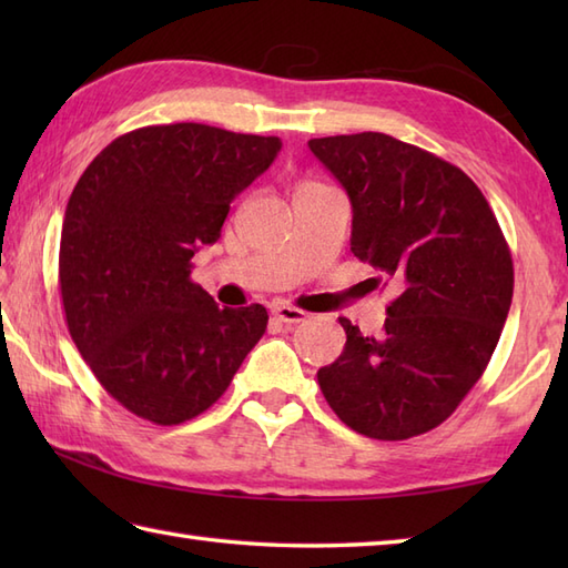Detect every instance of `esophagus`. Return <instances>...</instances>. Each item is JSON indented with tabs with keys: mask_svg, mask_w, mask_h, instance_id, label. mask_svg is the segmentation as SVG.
I'll return each mask as SVG.
<instances>
[{
	"mask_svg": "<svg viewBox=\"0 0 568 568\" xmlns=\"http://www.w3.org/2000/svg\"><path fill=\"white\" fill-rule=\"evenodd\" d=\"M273 317L277 322H285V324H297V322L307 320V312L291 307V305H277V307H273Z\"/></svg>",
	"mask_w": 568,
	"mask_h": 568,
	"instance_id": "obj_1",
	"label": "esophagus"
}]
</instances>
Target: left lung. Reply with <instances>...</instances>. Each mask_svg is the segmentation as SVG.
<instances>
[{"label": "left lung", "mask_w": 568, "mask_h": 568, "mask_svg": "<svg viewBox=\"0 0 568 568\" xmlns=\"http://www.w3.org/2000/svg\"><path fill=\"white\" fill-rule=\"evenodd\" d=\"M352 202V251L403 293L383 336L342 317L346 346L317 371L346 427L409 439L449 417L496 352L513 303V258L484 192L462 168L378 131L312 139Z\"/></svg>", "instance_id": "obj_1"}]
</instances>
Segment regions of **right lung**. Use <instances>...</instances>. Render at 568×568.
<instances>
[{"instance_id": "right-lung-1", "label": "right lung", "mask_w": 568, "mask_h": 568, "mask_svg": "<svg viewBox=\"0 0 568 568\" xmlns=\"http://www.w3.org/2000/svg\"><path fill=\"white\" fill-rule=\"evenodd\" d=\"M281 146L195 122L143 126L114 139L72 190L58 258L68 329L136 417L163 427L197 417L263 336V305L220 307L190 271Z\"/></svg>"}]
</instances>
